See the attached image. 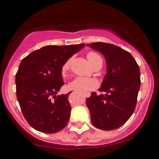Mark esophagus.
Instances as JSON below:
<instances>
[{"mask_svg":"<svg viewBox=\"0 0 159 159\" xmlns=\"http://www.w3.org/2000/svg\"><path fill=\"white\" fill-rule=\"evenodd\" d=\"M84 95H85V97H89V96H90V94L86 93V94H84Z\"/></svg>","mask_w":159,"mask_h":159,"instance_id":"esophagus-1","label":"esophagus"}]
</instances>
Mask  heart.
<instances>
[{
    "label": "heart",
    "mask_w": 159,
    "mask_h": 159,
    "mask_svg": "<svg viewBox=\"0 0 159 159\" xmlns=\"http://www.w3.org/2000/svg\"><path fill=\"white\" fill-rule=\"evenodd\" d=\"M87 58L92 67H93L95 64H96L97 63L102 62V60L101 57L98 54H97L96 53H94V52H89L87 54ZM70 60L67 61L64 64L62 69H61L63 75H65V74L67 73V70H68L69 67H70ZM96 85L97 82L94 79L79 77V78H75V80H73V81L69 84V88H70V89L78 91V92H88L89 91L92 90L94 88L96 87Z\"/></svg>",
    "instance_id": "b5f03b06"
}]
</instances>
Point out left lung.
<instances>
[{
	"mask_svg": "<svg viewBox=\"0 0 159 159\" xmlns=\"http://www.w3.org/2000/svg\"><path fill=\"white\" fill-rule=\"evenodd\" d=\"M105 57L106 74L99 91L92 92L86 100L92 124L103 130L120 127L134 111L141 86L139 66L129 52L106 43L87 44Z\"/></svg>",
	"mask_w": 159,
	"mask_h": 159,
	"instance_id": "obj_1",
	"label": "left lung"
}]
</instances>
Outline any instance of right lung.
Here are the masks:
<instances>
[{"mask_svg": "<svg viewBox=\"0 0 159 159\" xmlns=\"http://www.w3.org/2000/svg\"><path fill=\"white\" fill-rule=\"evenodd\" d=\"M84 44L47 46L31 53L20 63L15 76L16 95L23 116L38 131L55 134L67 126L71 107L70 92L57 95L64 82V63Z\"/></svg>", "mask_w": 159, "mask_h": 159, "instance_id": "right-lung-1", "label": "right lung"}]
</instances>
